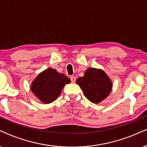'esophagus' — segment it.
Here are the masks:
<instances>
[{
  "mask_svg": "<svg viewBox=\"0 0 147 147\" xmlns=\"http://www.w3.org/2000/svg\"><path fill=\"white\" fill-rule=\"evenodd\" d=\"M70 80H71L72 83H75L76 81V77H74V76H71V77H70Z\"/></svg>",
  "mask_w": 147,
  "mask_h": 147,
  "instance_id": "esophagus-1",
  "label": "esophagus"
}]
</instances>
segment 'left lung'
Instances as JSON below:
<instances>
[{"label":"left lung","instance_id":"obj_1","mask_svg":"<svg viewBox=\"0 0 147 147\" xmlns=\"http://www.w3.org/2000/svg\"><path fill=\"white\" fill-rule=\"evenodd\" d=\"M76 83L82 89L85 97L95 104L106 99L113 87L112 82L104 70L94 68H88L84 77H79Z\"/></svg>","mask_w":147,"mask_h":147}]
</instances>
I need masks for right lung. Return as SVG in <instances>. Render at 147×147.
I'll return each instance as SVG.
<instances>
[{
    "mask_svg": "<svg viewBox=\"0 0 147 147\" xmlns=\"http://www.w3.org/2000/svg\"><path fill=\"white\" fill-rule=\"evenodd\" d=\"M70 82L64 74L49 68L40 72L32 83V92L44 104H50L58 98L65 84Z\"/></svg>",
    "mask_w": 147,
    "mask_h": 147,
    "instance_id": "1",
    "label": "right lung"
}]
</instances>
